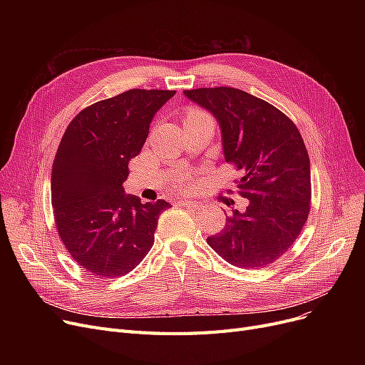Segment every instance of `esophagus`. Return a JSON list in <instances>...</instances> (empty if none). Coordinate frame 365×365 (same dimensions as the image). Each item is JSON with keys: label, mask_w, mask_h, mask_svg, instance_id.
Here are the masks:
<instances>
[{"label": "esophagus", "mask_w": 365, "mask_h": 365, "mask_svg": "<svg viewBox=\"0 0 365 365\" xmlns=\"http://www.w3.org/2000/svg\"><path fill=\"white\" fill-rule=\"evenodd\" d=\"M179 205L187 207V208H192V210H198V208L201 207L200 202H197V201H187V200H180V201H179Z\"/></svg>", "instance_id": "obj_1"}]
</instances>
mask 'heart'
I'll return each mask as SVG.
<instances>
[{
	"label": "heart",
	"mask_w": 365,
	"mask_h": 365,
	"mask_svg": "<svg viewBox=\"0 0 365 365\" xmlns=\"http://www.w3.org/2000/svg\"><path fill=\"white\" fill-rule=\"evenodd\" d=\"M202 118H210L205 112H202L201 109H189L186 113V121H192V120H202ZM195 180L190 178L189 175H185V173H180L176 178V186L182 187V189H190L194 186Z\"/></svg>",
	"instance_id": "b5f03b06"
}]
</instances>
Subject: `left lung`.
<instances>
[{"instance_id": "left-lung-1", "label": "left lung", "mask_w": 365, "mask_h": 365, "mask_svg": "<svg viewBox=\"0 0 365 365\" xmlns=\"http://www.w3.org/2000/svg\"><path fill=\"white\" fill-rule=\"evenodd\" d=\"M183 93L215 115L225 160L241 173L240 194L248 200L245 212L234 210L207 242L242 269L269 266L289 252L311 210V164L300 133L279 109L242 90Z\"/></svg>"}]
</instances>
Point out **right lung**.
Here are the masks:
<instances>
[{
    "label": "right lung",
    "mask_w": 365,
    "mask_h": 365,
    "mask_svg": "<svg viewBox=\"0 0 365 365\" xmlns=\"http://www.w3.org/2000/svg\"><path fill=\"white\" fill-rule=\"evenodd\" d=\"M176 91L133 88L83 109L68 125L51 170L54 220L86 272L117 278L149 253L167 201L140 202L123 183L157 110Z\"/></svg>",
    "instance_id": "1"
}]
</instances>
